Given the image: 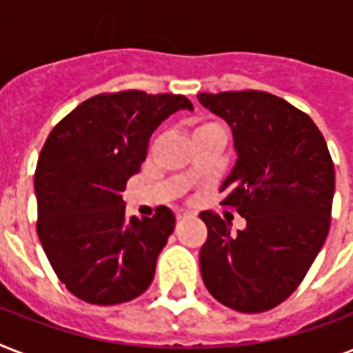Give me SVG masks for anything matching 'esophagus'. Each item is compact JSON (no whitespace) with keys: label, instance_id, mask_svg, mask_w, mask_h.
<instances>
[{"label":"esophagus","instance_id":"34e87169","mask_svg":"<svg viewBox=\"0 0 353 353\" xmlns=\"http://www.w3.org/2000/svg\"><path fill=\"white\" fill-rule=\"evenodd\" d=\"M192 216V212H187V210H176V220L181 221L185 220V218H190Z\"/></svg>","mask_w":353,"mask_h":353}]
</instances>
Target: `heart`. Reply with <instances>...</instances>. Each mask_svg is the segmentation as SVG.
Listing matches in <instances>:
<instances>
[{"label":"heart","instance_id":"obj_1","mask_svg":"<svg viewBox=\"0 0 353 353\" xmlns=\"http://www.w3.org/2000/svg\"><path fill=\"white\" fill-rule=\"evenodd\" d=\"M209 128H218V126H214V124H209V122H205V124H199V126H196L194 133L203 132V130H209Z\"/></svg>","mask_w":353,"mask_h":353}]
</instances>
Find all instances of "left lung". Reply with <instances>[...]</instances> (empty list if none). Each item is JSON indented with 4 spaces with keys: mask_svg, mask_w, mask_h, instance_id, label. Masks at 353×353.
Masks as SVG:
<instances>
[{
    "mask_svg": "<svg viewBox=\"0 0 353 353\" xmlns=\"http://www.w3.org/2000/svg\"><path fill=\"white\" fill-rule=\"evenodd\" d=\"M232 128L238 161L220 192L247 225L205 210L199 269L207 290L241 313L268 312L301 285L332 221L334 161L307 113L268 91L199 93Z\"/></svg>",
    "mask_w": 353,
    "mask_h": 353,
    "instance_id": "left-lung-1",
    "label": "left lung"
}]
</instances>
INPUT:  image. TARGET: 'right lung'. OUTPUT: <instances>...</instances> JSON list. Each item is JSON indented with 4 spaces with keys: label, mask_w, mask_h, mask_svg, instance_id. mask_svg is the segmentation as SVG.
Masks as SVG:
<instances>
[{
    "label": "right lung",
    "mask_w": 353,
    "mask_h": 353,
    "mask_svg": "<svg viewBox=\"0 0 353 353\" xmlns=\"http://www.w3.org/2000/svg\"><path fill=\"white\" fill-rule=\"evenodd\" d=\"M177 110L192 102L139 90L101 93L49 133L34 172L36 231L60 282L80 301L113 306L152 284L176 218L166 207L128 218L121 192L141 170L155 128Z\"/></svg>",
    "instance_id": "obj_1"
}]
</instances>
